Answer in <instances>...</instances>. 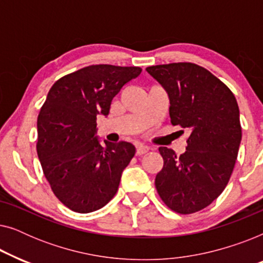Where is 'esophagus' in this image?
<instances>
[{"label": "esophagus", "instance_id": "1", "mask_svg": "<svg viewBox=\"0 0 263 263\" xmlns=\"http://www.w3.org/2000/svg\"><path fill=\"white\" fill-rule=\"evenodd\" d=\"M149 151V147L140 145L136 147V156H142V154H146Z\"/></svg>", "mask_w": 263, "mask_h": 263}]
</instances>
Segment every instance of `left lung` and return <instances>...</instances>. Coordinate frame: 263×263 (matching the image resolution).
I'll list each match as a JSON object with an SVG mask.
<instances>
[{
  "label": "left lung",
  "instance_id": "8db88e82",
  "mask_svg": "<svg viewBox=\"0 0 263 263\" xmlns=\"http://www.w3.org/2000/svg\"><path fill=\"white\" fill-rule=\"evenodd\" d=\"M146 70L167 92L172 125L190 133L179 157L159 147L164 165L156 176L157 192L170 210L195 213L210 206L231 177L242 140L238 104L224 82L195 63Z\"/></svg>",
  "mask_w": 263,
  "mask_h": 263
}]
</instances>
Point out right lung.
<instances>
[{
	"label": "right lung",
	"mask_w": 263,
	"mask_h": 263,
	"mask_svg": "<svg viewBox=\"0 0 263 263\" xmlns=\"http://www.w3.org/2000/svg\"><path fill=\"white\" fill-rule=\"evenodd\" d=\"M141 70L96 64L64 75L50 88L38 115L37 153L53 194L69 210L95 212L117 193L135 147L100 145L97 116L109 114L114 97Z\"/></svg>",
	"instance_id": "right-lung-1"
}]
</instances>
